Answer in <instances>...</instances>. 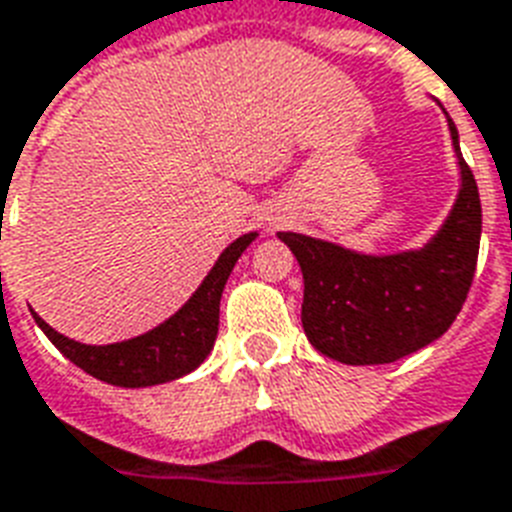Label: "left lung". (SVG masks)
<instances>
[{"instance_id":"8db88e82","label":"left lung","mask_w":512,"mask_h":512,"mask_svg":"<svg viewBox=\"0 0 512 512\" xmlns=\"http://www.w3.org/2000/svg\"><path fill=\"white\" fill-rule=\"evenodd\" d=\"M446 114V111H444ZM460 193L436 236L420 249L361 255L332 241L281 231L303 271V329L311 345L340 364H390L425 348L452 327L476 276L481 199L460 154Z\"/></svg>"}]
</instances>
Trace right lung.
<instances>
[{
	"mask_svg": "<svg viewBox=\"0 0 512 512\" xmlns=\"http://www.w3.org/2000/svg\"><path fill=\"white\" fill-rule=\"evenodd\" d=\"M255 239L257 233L252 231L228 244L223 255L217 257V263L212 265V271L204 276L199 289L191 295V300L164 324L132 340L111 342V345H84L55 332L34 311L31 316L68 361H74L79 369L108 385L148 388V385L177 380L193 372L209 356V350L215 345L217 324H220V297H223L225 281L231 276L241 252Z\"/></svg>",
	"mask_w": 512,
	"mask_h": 512,
	"instance_id": "obj_1",
	"label": "right lung"
}]
</instances>
